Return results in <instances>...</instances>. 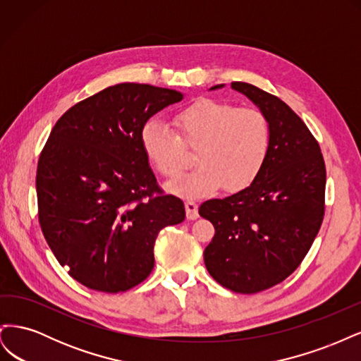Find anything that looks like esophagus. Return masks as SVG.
Instances as JSON below:
<instances>
[{"mask_svg": "<svg viewBox=\"0 0 361 361\" xmlns=\"http://www.w3.org/2000/svg\"><path fill=\"white\" fill-rule=\"evenodd\" d=\"M185 209H187L188 220H195V218H199V206L194 200L185 202Z\"/></svg>", "mask_w": 361, "mask_h": 361, "instance_id": "esophagus-1", "label": "esophagus"}]
</instances>
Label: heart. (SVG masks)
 Segmentation results:
<instances>
[{
    "label": "heart",
    "mask_w": 361,
    "mask_h": 361,
    "mask_svg": "<svg viewBox=\"0 0 361 361\" xmlns=\"http://www.w3.org/2000/svg\"><path fill=\"white\" fill-rule=\"evenodd\" d=\"M173 130L149 120L140 140L145 155L164 178H174L187 162V149H195L192 171L169 183L170 191L202 197L224 183L239 191L253 183L268 161L272 134L268 117L257 108H238L202 99L173 117Z\"/></svg>",
    "instance_id": "1"
}]
</instances>
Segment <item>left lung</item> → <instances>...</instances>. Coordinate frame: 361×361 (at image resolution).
<instances>
[{
    "label": "left lung",
    "mask_w": 361,
    "mask_h": 361,
    "mask_svg": "<svg viewBox=\"0 0 361 361\" xmlns=\"http://www.w3.org/2000/svg\"><path fill=\"white\" fill-rule=\"evenodd\" d=\"M232 89L268 117L272 143L250 187L199 207L215 227L204 265L221 286L257 293L288 279L309 253L325 214L326 171L318 140L289 105L247 82Z\"/></svg>",
    "instance_id": "1"
}]
</instances>
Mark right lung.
<instances>
[{"mask_svg":"<svg viewBox=\"0 0 361 361\" xmlns=\"http://www.w3.org/2000/svg\"><path fill=\"white\" fill-rule=\"evenodd\" d=\"M183 94L149 84L106 87L64 113L42 149L39 223L69 276L93 290L133 289L154 269L161 228L185 220L141 147L147 120Z\"/></svg>","mask_w":361,"mask_h":361,"instance_id":"right-lung-1","label":"right lung"}]
</instances>
